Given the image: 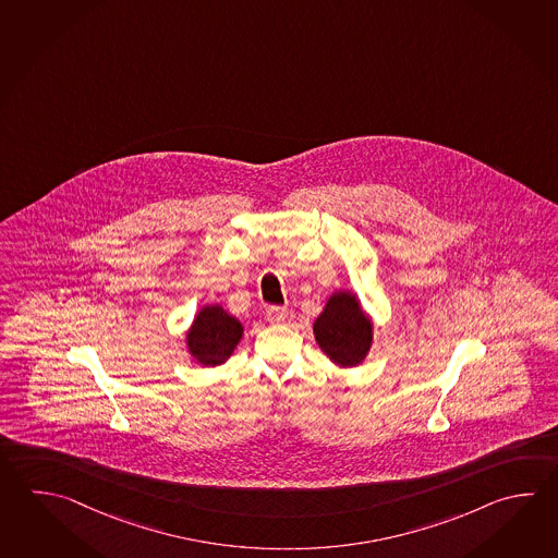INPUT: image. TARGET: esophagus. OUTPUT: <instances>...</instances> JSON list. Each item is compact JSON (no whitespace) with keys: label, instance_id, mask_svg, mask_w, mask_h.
Listing matches in <instances>:
<instances>
[{"label":"esophagus","instance_id":"1","mask_svg":"<svg viewBox=\"0 0 558 558\" xmlns=\"http://www.w3.org/2000/svg\"><path fill=\"white\" fill-rule=\"evenodd\" d=\"M266 318H268V322H272V324H282V322L288 319V312H286L284 307L270 306L268 312H266Z\"/></svg>","mask_w":558,"mask_h":558}]
</instances>
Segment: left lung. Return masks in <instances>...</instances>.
Wrapping results in <instances>:
<instances>
[{
	"label": "left lung",
	"instance_id": "1",
	"mask_svg": "<svg viewBox=\"0 0 558 558\" xmlns=\"http://www.w3.org/2000/svg\"><path fill=\"white\" fill-rule=\"evenodd\" d=\"M319 350L340 367L362 364L374 341V324L352 292L338 290L314 322Z\"/></svg>",
	"mask_w": 558,
	"mask_h": 558
}]
</instances>
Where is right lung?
I'll return each instance as SVG.
<instances>
[{"label":"right lung","instance_id":"right-lung-1","mask_svg":"<svg viewBox=\"0 0 558 558\" xmlns=\"http://www.w3.org/2000/svg\"><path fill=\"white\" fill-rule=\"evenodd\" d=\"M242 324L222 306H205L186 331L189 353L206 367L225 364L242 338Z\"/></svg>","mask_w":558,"mask_h":558}]
</instances>
